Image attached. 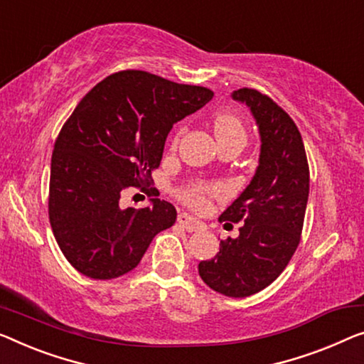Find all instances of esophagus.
Wrapping results in <instances>:
<instances>
[{
  "mask_svg": "<svg viewBox=\"0 0 364 364\" xmlns=\"http://www.w3.org/2000/svg\"><path fill=\"white\" fill-rule=\"evenodd\" d=\"M178 222H180V224H181L188 232H198V230L205 229L204 222L198 220L196 217L189 215V214H186V213H181L180 215H178Z\"/></svg>",
  "mask_w": 364,
  "mask_h": 364,
  "instance_id": "1",
  "label": "esophagus"
}]
</instances>
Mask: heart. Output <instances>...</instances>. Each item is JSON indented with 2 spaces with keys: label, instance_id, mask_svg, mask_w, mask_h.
Returning a JSON list of instances; mask_svg holds the SVG:
<instances>
[{
  "label": "heart",
  "instance_id": "1",
  "mask_svg": "<svg viewBox=\"0 0 364 364\" xmlns=\"http://www.w3.org/2000/svg\"><path fill=\"white\" fill-rule=\"evenodd\" d=\"M214 132L217 137V142H222V140L240 137L245 139V126L240 121V117L235 116L234 112H219L214 117ZM217 193V188H205V186H198L193 188L191 191H188L186 200L193 208L203 209L208 204V196L209 194Z\"/></svg>",
  "mask_w": 364,
  "mask_h": 364
}]
</instances>
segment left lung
Masks as SVG:
<instances>
[{
	"instance_id": "obj_1",
	"label": "left lung",
	"mask_w": 364,
	"mask_h": 364,
	"mask_svg": "<svg viewBox=\"0 0 364 364\" xmlns=\"http://www.w3.org/2000/svg\"><path fill=\"white\" fill-rule=\"evenodd\" d=\"M232 100L247 105L259 132L258 166L248 186L219 220L242 222L240 235L220 240L199 276L220 294L247 297L269 286L301 240L309 199V165L301 132L271 97L242 88Z\"/></svg>"
}]
</instances>
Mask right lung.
<instances>
[{
  "mask_svg": "<svg viewBox=\"0 0 364 364\" xmlns=\"http://www.w3.org/2000/svg\"><path fill=\"white\" fill-rule=\"evenodd\" d=\"M213 96L204 86L126 70L78 102L53 147L48 219L65 258L81 274L112 279L129 273L154 237L175 224L173 204L151 198L144 209H122L121 193L151 181L173 124Z\"/></svg>",
  "mask_w": 364,
  "mask_h": 364,
  "instance_id": "right-lung-1",
  "label": "right lung"
}]
</instances>
